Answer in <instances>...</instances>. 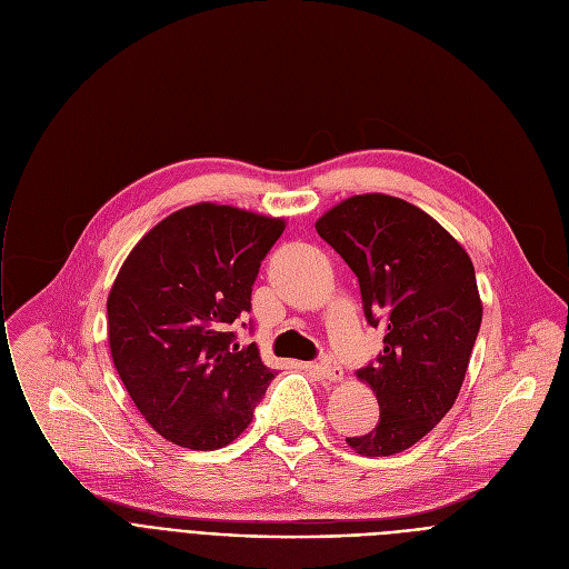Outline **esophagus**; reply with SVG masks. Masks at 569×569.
<instances>
[{
    "mask_svg": "<svg viewBox=\"0 0 569 569\" xmlns=\"http://www.w3.org/2000/svg\"><path fill=\"white\" fill-rule=\"evenodd\" d=\"M311 369H313L316 376H318L320 380H325V382H339V380L343 378V371H341L339 362L332 360V357H322L320 362L311 365Z\"/></svg>",
    "mask_w": 569,
    "mask_h": 569,
    "instance_id": "34e87169",
    "label": "esophagus"
}]
</instances>
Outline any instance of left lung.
Listing matches in <instances>:
<instances>
[{
	"mask_svg": "<svg viewBox=\"0 0 569 569\" xmlns=\"http://www.w3.org/2000/svg\"><path fill=\"white\" fill-rule=\"evenodd\" d=\"M316 230L360 281L367 322L385 327L376 362L357 371L378 399L380 420L346 442L362 457L399 455L459 397L482 322L475 267L436 219L385 193L339 202Z\"/></svg>",
	"mask_w": 569,
	"mask_h": 569,
	"instance_id": "8db88e82",
	"label": "left lung"
}]
</instances>
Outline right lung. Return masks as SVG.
<instances>
[{
  "label": "right lung",
  "mask_w": 569,
  "mask_h": 569,
  "mask_svg": "<svg viewBox=\"0 0 569 569\" xmlns=\"http://www.w3.org/2000/svg\"><path fill=\"white\" fill-rule=\"evenodd\" d=\"M286 228L228 204L179 209L133 247L108 295V339L129 397L166 440L219 450L242 433L274 371L230 325L251 311L262 258Z\"/></svg>",
  "instance_id": "add662e5"
}]
</instances>
